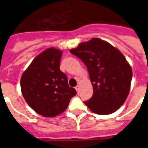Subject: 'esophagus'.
Returning <instances> with one entry per match:
<instances>
[{
  "mask_svg": "<svg viewBox=\"0 0 148 148\" xmlns=\"http://www.w3.org/2000/svg\"><path fill=\"white\" fill-rule=\"evenodd\" d=\"M75 89H76L77 91V92H78V91H79V89H80V87H79V85L76 86V87H75Z\"/></svg>",
  "mask_w": 148,
  "mask_h": 148,
  "instance_id": "1",
  "label": "esophagus"
}]
</instances>
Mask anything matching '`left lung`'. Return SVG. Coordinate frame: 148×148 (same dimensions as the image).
<instances>
[{
	"instance_id": "left-lung-1",
	"label": "left lung",
	"mask_w": 148,
	"mask_h": 148,
	"mask_svg": "<svg viewBox=\"0 0 148 148\" xmlns=\"http://www.w3.org/2000/svg\"><path fill=\"white\" fill-rule=\"evenodd\" d=\"M70 52L86 65L93 96L84 101L92 112L110 114L123 105L130 91L132 70L119 50L99 38L82 42Z\"/></svg>"
}]
</instances>
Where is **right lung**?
I'll list each match as a JSON object with an SVG mask.
<instances>
[{"mask_svg": "<svg viewBox=\"0 0 148 148\" xmlns=\"http://www.w3.org/2000/svg\"><path fill=\"white\" fill-rule=\"evenodd\" d=\"M62 51L47 48L38 55L23 73L22 95L28 105L44 117L63 113L77 94L68 85L67 75L60 70Z\"/></svg>", "mask_w": 148, "mask_h": 148, "instance_id": "add662e5", "label": "right lung"}]
</instances>
